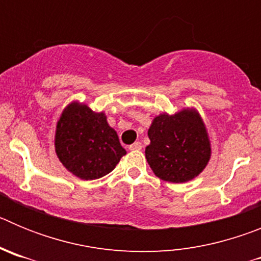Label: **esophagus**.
I'll use <instances>...</instances> for the list:
<instances>
[{
  "instance_id": "obj_1",
  "label": "esophagus",
  "mask_w": 261,
  "mask_h": 261,
  "mask_svg": "<svg viewBox=\"0 0 261 261\" xmlns=\"http://www.w3.org/2000/svg\"><path fill=\"white\" fill-rule=\"evenodd\" d=\"M129 149L132 151H138V150H141L142 149V144L141 142H135V144H132L130 146H129Z\"/></svg>"
}]
</instances>
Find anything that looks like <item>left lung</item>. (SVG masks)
<instances>
[{
    "label": "left lung",
    "mask_w": 261,
    "mask_h": 261,
    "mask_svg": "<svg viewBox=\"0 0 261 261\" xmlns=\"http://www.w3.org/2000/svg\"><path fill=\"white\" fill-rule=\"evenodd\" d=\"M145 156L154 174L166 181L184 183L200 174L211 158V144L201 119L184 110L159 115L149 132Z\"/></svg>",
    "instance_id": "8db88e82"
}]
</instances>
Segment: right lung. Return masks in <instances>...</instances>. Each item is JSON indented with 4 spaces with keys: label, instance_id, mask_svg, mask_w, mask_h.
<instances>
[{
    "label": "right lung",
    "instance_id": "right-lung-1",
    "mask_svg": "<svg viewBox=\"0 0 261 261\" xmlns=\"http://www.w3.org/2000/svg\"><path fill=\"white\" fill-rule=\"evenodd\" d=\"M55 146L62 165L85 180L110 174L126 154L105 114H94L87 106L75 103L60 117Z\"/></svg>",
    "mask_w": 261,
    "mask_h": 261
}]
</instances>
